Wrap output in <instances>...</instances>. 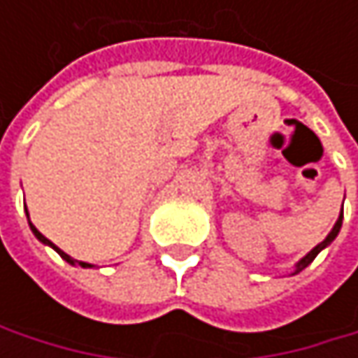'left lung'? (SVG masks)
<instances>
[{
    "label": "left lung",
    "instance_id": "obj_1",
    "mask_svg": "<svg viewBox=\"0 0 358 358\" xmlns=\"http://www.w3.org/2000/svg\"><path fill=\"white\" fill-rule=\"evenodd\" d=\"M340 228H342V213H340V217H338V222L334 224V228H331V232H329V234L325 236V241H323V243H320V245H317L315 249L311 250V252H307V255H305V257H303V259H301V261L296 263V269H294V273H299V271H303V269H305V267H307V265H309V263H311V261H313V259H315V257H317V255H320V252H322V250L325 249V247H327V245H331V241H334V238L338 236V232H340Z\"/></svg>",
    "mask_w": 358,
    "mask_h": 358
}]
</instances>
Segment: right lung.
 Here are the masks:
<instances>
[{"label": "right lung", "mask_w": 358, "mask_h": 358, "mask_svg": "<svg viewBox=\"0 0 358 358\" xmlns=\"http://www.w3.org/2000/svg\"><path fill=\"white\" fill-rule=\"evenodd\" d=\"M27 215H29V211H27ZM29 226H31V230H33V234H35L36 238H38V241H41L43 245H47V247H51V249L55 250V252H57V255H59V257H62L64 261H68L70 265H74V263H76V265H80V267H93L91 263H85V261H76V259H72L70 255H66V252H64V250H62V249H57V247H55V245H53V243H51L49 238H45V236H43V234H41V232L36 230L35 226L31 224V220H29Z\"/></svg>", "instance_id": "add662e5"}]
</instances>
